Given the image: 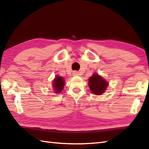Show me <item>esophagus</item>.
Listing matches in <instances>:
<instances>
[{"label": "esophagus", "instance_id": "esophagus-1", "mask_svg": "<svg viewBox=\"0 0 149 149\" xmlns=\"http://www.w3.org/2000/svg\"><path fill=\"white\" fill-rule=\"evenodd\" d=\"M73 75L74 76L79 75V72L76 71H73Z\"/></svg>", "mask_w": 149, "mask_h": 149}]
</instances>
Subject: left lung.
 <instances>
[{
    "label": "left lung",
    "mask_w": 149,
    "mask_h": 149,
    "mask_svg": "<svg viewBox=\"0 0 149 149\" xmlns=\"http://www.w3.org/2000/svg\"><path fill=\"white\" fill-rule=\"evenodd\" d=\"M88 86L91 91L96 95H101L105 92L108 86L107 81L97 73H94L89 78Z\"/></svg>",
    "instance_id": "left-lung-1"
}]
</instances>
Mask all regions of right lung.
Wrapping results in <instances>:
<instances>
[{"instance_id": "obj_1", "label": "right lung", "mask_w": 149, "mask_h": 149, "mask_svg": "<svg viewBox=\"0 0 149 149\" xmlns=\"http://www.w3.org/2000/svg\"><path fill=\"white\" fill-rule=\"evenodd\" d=\"M65 86V79L59 76H56L53 82V88L55 93H60Z\"/></svg>"}]
</instances>
